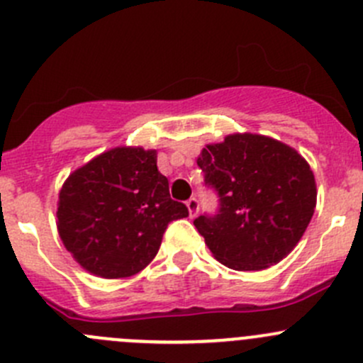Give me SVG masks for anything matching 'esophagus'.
<instances>
[{
  "label": "esophagus",
  "mask_w": 363,
  "mask_h": 363,
  "mask_svg": "<svg viewBox=\"0 0 363 363\" xmlns=\"http://www.w3.org/2000/svg\"><path fill=\"white\" fill-rule=\"evenodd\" d=\"M186 207H188L189 218H195L196 212H199V200H196V199H189L188 202H186Z\"/></svg>",
  "instance_id": "obj_1"
}]
</instances>
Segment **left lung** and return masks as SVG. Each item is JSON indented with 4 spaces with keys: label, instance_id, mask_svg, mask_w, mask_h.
<instances>
[{
    "label": "left lung",
    "instance_id": "left-lung-1",
    "mask_svg": "<svg viewBox=\"0 0 363 363\" xmlns=\"http://www.w3.org/2000/svg\"><path fill=\"white\" fill-rule=\"evenodd\" d=\"M219 193L216 218L195 219L212 256L233 270H263L295 250L316 208V181L298 151L272 137L232 133L196 160Z\"/></svg>",
    "mask_w": 363,
    "mask_h": 363
}]
</instances>
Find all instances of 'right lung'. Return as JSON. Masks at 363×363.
Instances as JSON below:
<instances>
[{
    "mask_svg": "<svg viewBox=\"0 0 363 363\" xmlns=\"http://www.w3.org/2000/svg\"><path fill=\"white\" fill-rule=\"evenodd\" d=\"M155 149L119 145L68 175L56 225L77 263L104 279H123L155 259L168 223L188 216L168 193Z\"/></svg>",
    "mask_w": 363,
    "mask_h": 363,
    "instance_id": "obj_1",
    "label": "right lung"
}]
</instances>
